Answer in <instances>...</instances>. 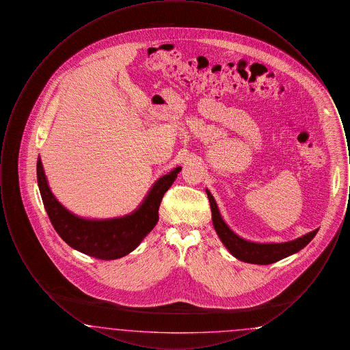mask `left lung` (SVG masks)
<instances>
[{
  "mask_svg": "<svg viewBox=\"0 0 350 350\" xmlns=\"http://www.w3.org/2000/svg\"><path fill=\"white\" fill-rule=\"evenodd\" d=\"M206 193L210 200L213 224L217 236L233 257H236L240 261H244L248 264H256V265H269V264L277 262L303 250L315 237V234L319 231L315 230L312 232L306 233L295 240L286 241V243H256V241L245 240L237 233L233 232L232 230L227 226V223L223 220L220 211L217 208V202L208 189H206Z\"/></svg>",
  "mask_w": 350,
  "mask_h": 350,
  "instance_id": "obj_1",
  "label": "left lung"
}]
</instances>
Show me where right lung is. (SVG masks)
Masks as SVG:
<instances>
[{"instance_id": "obj_1", "label": "right lung", "mask_w": 350, "mask_h": 350, "mask_svg": "<svg viewBox=\"0 0 350 350\" xmlns=\"http://www.w3.org/2000/svg\"><path fill=\"white\" fill-rule=\"evenodd\" d=\"M181 167L160 177L142 204L124 217L86 219L75 215L52 194L40 157L36 177L44 208L59 236L73 250L100 260H117L139 247L159 221V207L167 189L177 178Z\"/></svg>"}]
</instances>
